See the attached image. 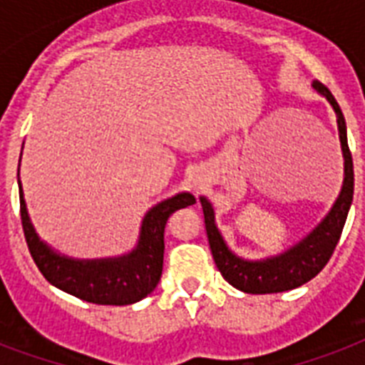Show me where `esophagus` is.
Wrapping results in <instances>:
<instances>
[{
    "label": "esophagus",
    "mask_w": 365,
    "mask_h": 365,
    "mask_svg": "<svg viewBox=\"0 0 365 365\" xmlns=\"http://www.w3.org/2000/svg\"><path fill=\"white\" fill-rule=\"evenodd\" d=\"M195 185H197V187H200V182H195Z\"/></svg>",
    "instance_id": "obj_1"
}]
</instances>
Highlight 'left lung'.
Segmentation results:
<instances>
[{"instance_id":"obj_1","label":"left lung","mask_w":365,"mask_h":365,"mask_svg":"<svg viewBox=\"0 0 365 365\" xmlns=\"http://www.w3.org/2000/svg\"><path fill=\"white\" fill-rule=\"evenodd\" d=\"M313 90L330 103L336 112L337 131H339V144L343 153V185L337 195L336 202L331 204L328 213L321 219V223L311 230L307 236L290 245L289 250L266 259H244L230 250L225 242L223 234L215 223V212L206 197H200L204 212V223L208 234L210 250L219 272L230 285L236 287L247 294H274L285 292L302 287L311 281L321 272L330 260L336 250L341 230L345 227L346 213L351 210L352 192H354V170H352V155L346 144V125L343 112L337 101L330 93L327 86L321 82H313Z\"/></svg>"}]
</instances>
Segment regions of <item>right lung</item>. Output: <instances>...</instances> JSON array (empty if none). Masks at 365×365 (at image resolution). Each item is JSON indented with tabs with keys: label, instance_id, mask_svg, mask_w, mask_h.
Listing matches in <instances>:
<instances>
[{
	"label": "right lung",
	"instance_id": "obj_1",
	"mask_svg": "<svg viewBox=\"0 0 365 365\" xmlns=\"http://www.w3.org/2000/svg\"><path fill=\"white\" fill-rule=\"evenodd\" d=\"M20 174V165H19ZM24 236L35 264L48 283L80 300L99 306H129L146 298L163 274L165 225L176 210L195 204L191 192H178L150 208L142 219L136 245L129 253L105 259H75L38 238L19 180Z\"/></svg>",
	"mask_w": 365,
	"mask_h": 365
}]
</instances>
